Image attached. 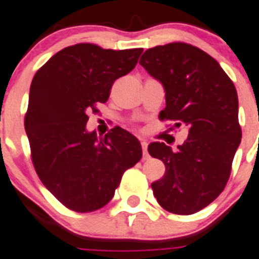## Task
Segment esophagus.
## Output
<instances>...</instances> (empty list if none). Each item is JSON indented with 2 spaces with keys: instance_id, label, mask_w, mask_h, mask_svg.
Masks as SVG:
<instances>
[{
  "instance_id": "esophagus-1",
  "label": "esophagus",
  "mask_w": 259,
  "mask_h": 259,
  "mask_svg": "<svg viewBox=\"0 0 259 259\" xmlns=\"http://www.w3.org/2000/svg\"><path fill=\"white\" fill-rule=\"evenodd\" d=\"M141 146H142V158L143 159H149V153H147V142L146 141H141Z\"/></svg>"
}]
</instances>
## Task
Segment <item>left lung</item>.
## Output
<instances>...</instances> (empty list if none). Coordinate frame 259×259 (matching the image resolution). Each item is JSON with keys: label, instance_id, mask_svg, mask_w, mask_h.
<instances>
[{"label": "left lung", "instance_id": "1", "mask_svg": "<svg viewBox=\"0 0 259 259\" xmlns=\"http://www.w3.org/2000/svg\"><path fill=\"white\" fill-rule=\"evenodd\" d=\"M140 64L166 89L160 121L190 129L177 151L163 142L149 146L166 166L164 177L151 184L154 196L171 213H196L229 180L242 137L236 87L212 56L184 42L146 50Z\"/></svg>", "mask_w": 259, "mask_h": 259}]
</instances>
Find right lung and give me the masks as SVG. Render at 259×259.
Masks as SVG:
<instances>
[{
  "label": "right lung",
  "instance_id": "1",
  "mask_svg": "<svg viewBox=\"0 0 259 259\" xmlns=\"http://www.w3.org/2000/svg\"><path fill=\"white\" fill-rule=\"evenodd\" d=\"M142 49L77 43L56 52L31 81L25 130L39 179L68 209L88 213L109 203L123 172L142 158L140 141L114 127L88 133L89 110L137 66Z\"/></svg>",
  "mask_w": 259,
  "mask_h": 259
}]
</instances>
